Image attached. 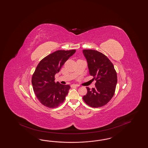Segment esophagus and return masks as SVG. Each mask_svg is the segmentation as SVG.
<instances>
[{"label": "esophagus", "instance_id": "obj_1", "mask_svg": "<svg viewBox=\"0 0 148 148\" xmlns=\"http://www.w3.org/2000/svg\"><path fill=\"white\" fill-rule=\"evenodd\" d=\"M79 85H75V84H72L71 85V87H78Z\"/></svg>", "mask_w": 148, "mask_h": 148}]
</instances>
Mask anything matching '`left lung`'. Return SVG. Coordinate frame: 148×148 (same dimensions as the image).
Instances as JSON below:
<instances>
[{"instance_id":"left-lung-1","label":"left lung","mask_w":148,"mask_h":148,"mask_svg":"<svg viewBox=\"0 0 148 148\" xmlns=\"http://www.w3.org/2000/svg\"><path fill=\"white\" fill-rule=\"evenodd\" d=\"M90 75L96 80L95 87H87V93L83 99L93 108L101 107L113 97L117 84V74L112 63L101 52L93 50H84Z\"/></svg>"}]
</instances>
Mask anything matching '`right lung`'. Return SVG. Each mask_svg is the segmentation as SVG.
<instances>
[{"label":"right lung","instance_id":"obj_1","mask_svg":"<svg viewBox=\"0 0 148 148\" xmlns=\"http://www.w3.org/2000/svg\"><path fill=\"white\" fill-rule=\"evenodd\" d=\"M75 52V50L55 51L44 58L36 66L32 84L36 96L44 106L54 108L64 102L71 87L56 83L55 75Z\"/></svg>","mask_w":148,"mask_h":148}]
</instances>
